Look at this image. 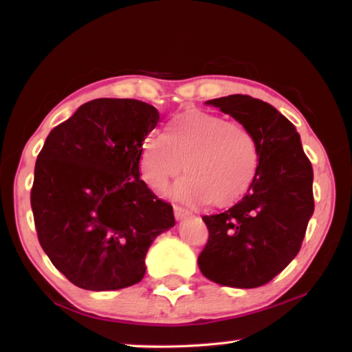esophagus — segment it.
<instances>
[{
    "label": "esophagus",
    "mask_w": 352,
    "mask_h": 352,
    "mask_svg": "<svg viewBox=\"0 0 352 352\" xmlns=\"http://www.w3.org/2000/svg\"><path fill=\"white\" fill-rule=\"evenodd\" d=\"M174 214H175V219L177 220H182L184 217H189L190 212L188 210H184L183 206H178V205H174Z\"/></svg>",
    "instance_id": "obj_1"
}]
</instances>
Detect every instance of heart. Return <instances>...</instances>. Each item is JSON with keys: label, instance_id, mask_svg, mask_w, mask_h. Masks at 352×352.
<instances>
[{"label": "heart", "instance_id": "1", "mask_svg": "<svg viewBox=\"0 0 352 352\" xmlns=\"http://www.w3.org/2000/svg\"><path fill=\"white\" fill-rule=\"evenodd\" d=\"M172 195L192 206L228 208L248 192L259 164L253 133L239 122L189 109L166 126L164 135H148L141 151V174L148 186L163 188L183 170Z\"/></svg>", "mask_w": 352, "mask_h": 352}]
</instances>
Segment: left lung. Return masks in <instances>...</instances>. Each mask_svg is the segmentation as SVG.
Masks as SVG:
<instances>
[{
  "label": "left lung",
  "mask_w": 352,
  "mask_h": 352,
  "mask_svg": "<svg viewBox=\"0 0 352 352\" xmlns=\"http://www.w3.org/2000/svg\"><path fill=\"white\" fill-rule=\"evenodd\" d=\"M206 104L253 133L259 164L245 197L228 211L204 216L210 236L199 254L200 272L228 287H259L300 252L314 214L312 164L295 126L275 107L247 94Z\"/></svg>",
  "instance_id": "8db88e82"
}]
</instances>
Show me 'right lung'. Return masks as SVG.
<instances>
[{"mask_svg": "<svg viewBox=\"0 0 352 352\" xmlns=\"http://www.w3.org/2000/svg\"><path fill=\"white\" fill-rule=\"evenodd\" d=\"M160 121L136 99H94L51 130L34 170L31 206L41 248L77 287L140 283L155 237L175 225L140 178L142 142Z\"/></svg>", "mask_w": 352, "mask_h": 352, "instance_id": "add662e5", "label": "right lung"}]
</instances>
